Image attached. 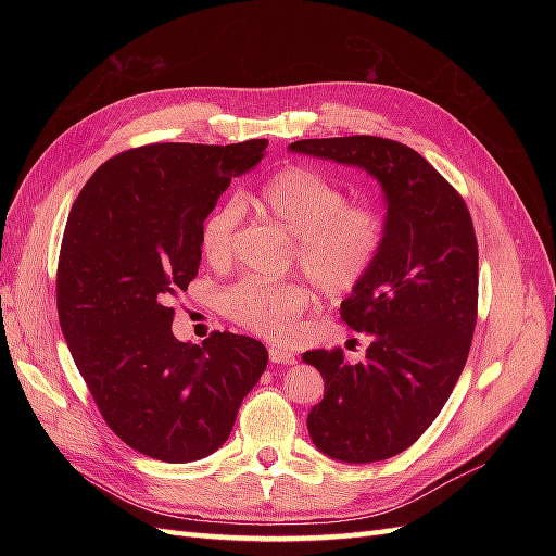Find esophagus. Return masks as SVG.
<instances>
[{
	"instance_id": "1",
	"label": "esophagus",
	"mask_w": 556,
	"mask_h": 556,
	"mask_svg": "<svg viewBox=\"0 0 556 556\" xmlns=\"http://www.w3.org/2000/svg\"><path fill=\"white\" fill-rule=\"evenodd\" d=\"M268 359H271L274 364L290 366V364H294V352L285 350V348H276V345H271V348H268Z\"/></svg>"
}]
</instances>
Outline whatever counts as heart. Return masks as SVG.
<instances>
[{
  "label": "heart",
  "instance_id": "heart-1",
  "mask_svg": "<svg viewBox=\"0 0 556 556\" xmlns=\"http://www.w3.org/2000/svg\"><path fill=\"white\" fill-rule=\"evenodd\" d=\"M339 180L311 166H285L257 192V208L296 239V262L327 296L355 292L374 271L390 239L387 213L374 201H348ZM243 220V201L217 204L199 231L201 255L213 266L231 262ZM220 311L268 341H288L311 304L304 282L243 278L220 292Z\"/></svg>",
  "mask_w": 556,
  "mask_h": 556
}]
</instances>
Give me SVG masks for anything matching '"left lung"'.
Returning <instances> with one entry per match:
<instances>
[{
    "label": "left lung",
    "mask_w": 556,
    "mask_h": 556,
    "mask_svg": "<svg viewBox=\"0 0 556 556\" xmlns=\"http://www.w3.org/2000/svg\"><path fill=\"white\" fill-rule=\"evenodd\" d=\"M304 153L359 166L378 178L390 239L368 278L341 304L350 329L371 336L366 359L341 348L308 350L325 380L308 413L319 452L371 464L408 450L450 399L478 319V241L462 194L415 153L380 137L304 139Z\"/></svg>",
    "instance_id": "1"
}]
</instances>
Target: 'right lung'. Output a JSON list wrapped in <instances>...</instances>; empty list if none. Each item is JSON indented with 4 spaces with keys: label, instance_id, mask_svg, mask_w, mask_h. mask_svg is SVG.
I'll return each mask as SVG.
<instances>
[{
    "label": "right lung",
    "instance_id": "1",
    "mask_svg": "<svg viewBox=\"0 0 556 556\" xmlns=\"http://www.w3.org/2000/svg\"><path fill=\"white\" fill-rule=\"evenodd\" d=\"M268 141L153 143L125 150L74 201L58 262V315L78 371L111 431L148 457L204 459L231 433L268 352L213 331L178 341L169 306L197 278L199 231Z\"/></svg>",
    "mask_w": 556,
    "mask_h": 556
}]
</instances>
